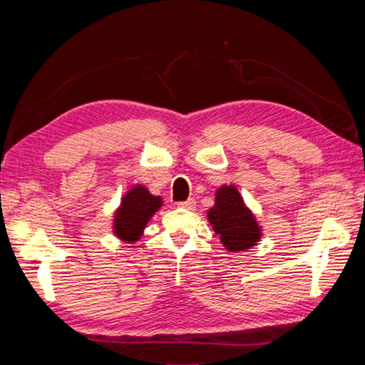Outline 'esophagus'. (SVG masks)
<instances>
[{"label":"esophagus","instance_id":"1","mask_svg":"<svg viewBox=\"0 0 365 365\" xmlns=\"http://www.w3.org/2000/svg\"><path fill=\"white\" fill-rule=\"evenodd\" d=\"M180 208H187V210H195L196 208V200L195 199H188L185 200V202H178L177 204Z\"/></svg>","mask_w":365,"mask_h":365}]
</instances>
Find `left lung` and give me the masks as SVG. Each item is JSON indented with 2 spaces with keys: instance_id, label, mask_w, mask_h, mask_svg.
Wrapping results in <instances>:
<instances>
[{
  "instance_id": "left-lung-1",
  "label": "left lung",
  "mask_w": 365,
  "mask_h": 365,
  "mask_svg": "<svg viewBox=\"0 0 365 365\" xmlns=\"http://www.w3.org/2000/svg\"><path fill=\"white\" fill-rule=\"evenodd\" d=\"M207 220L230 252L251 250L262 238L259 221L234 185H222L216 190L215 205L207 212Z\"/></svg>"
}]
</instances>
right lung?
I'll list each match as a JSON object with an SVG mask.
<instances>
[{"label":"right lung","mask_w":365,"mask_h":365,"mask_svg":"<svg viewBox=\"0 0 365 365\" xmlns=\"http://www.w3.org/2000/svg\"><path fill=\"white\" fill-rule=\"evenodd\" d=\"M161 205V196H153L144 185H135L122 197L113 216V234L125 243L138 242Z\"/></svg>","instance_id":"right-lung-1"}]
</instances>
